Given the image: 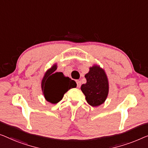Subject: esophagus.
I'll return each mask as SVG.
<instances>
[{
    "instance_id": "34e87169",
    "label": "esophagus",
    "mask_w": 148,
    "mask_h": 148,
    "mask_svg": "<svg viewBox=\"0 0 148 148\" xmlns=\"http://www.w3.org/2000/svg\"><path fill=\"white\" fill-rule=\"evenodd\" d=\"M76 84H77V88H80L81 86V82L80 80H77L76 81Z\"/></svg>"
}]
</instances>
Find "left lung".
<instances>
[{"label": "left lung", "mask_w": 148, "mask_h": 148, "mask_svg": "<svg viewBox=\"0 0 148 148\" xmlns=\"http://www.w3.org/2000/svg\"><path fill=\"white\" fill-rule=\"evenodd\" d=\"M86 83L82 84L81 90L87 102L92 106H98L105 102L108 94V81L103 70L98 66L90 68L85 75Z\"/></svg>", "instance_id": "1"}]
</instances>
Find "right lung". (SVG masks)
Segmentation results:
<instances>
[{"label":"right lung","instance_id":"obj_1","mask_svg":"<svg viewBox=\"0 0 148 148\" xmlns=\"http://www.w3.org/2000/svg\"><path fill=\"white\" fill-rule=\"evenodd\" d=\"M55 64L48 70L42 81V89L48 102L56 103L62 99L64 94L70 88L76 87V82L65 77L62 72H55Z\"/></svg>","mask_w":148,"mask_h":148}]
</instances>
